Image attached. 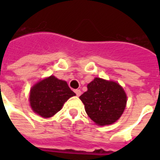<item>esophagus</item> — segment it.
Here are the masks:
<instances>
[{"label":"esophagus","mask_w":160,"mask_h":160,"mask_svg":"<svg viewBox=\"0 0 160 160\" xmlns=\"http://www.w3.org/2000/svg\"><path fill=\"white\" fill-rule=\"evenodd\" d=\"M75 93L76 94L77 96H80V95H81V91H80V90H75Z\"/></svg>","instance_id":"1"}]
</instances>
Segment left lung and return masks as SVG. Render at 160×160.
I'll use <instances>...</instances> for the list:
<instances>
[{
  "mask_svg": "<svg viewBox=\"0 0 160 160\" xmlns=\"http://www.w3.org/2000/svg\"><path fill=\"white\" fill-rule=\"evenodd\" d=\"M80 96L88 116L98 125L111 124L119 119L126 106L127 96L118 83L95 78Z\"/></svg>",
  "mask_w": 160,
  "mask_h": 160,
  "instance_id": "1",
  "label": "left lung"
}]
</instances>
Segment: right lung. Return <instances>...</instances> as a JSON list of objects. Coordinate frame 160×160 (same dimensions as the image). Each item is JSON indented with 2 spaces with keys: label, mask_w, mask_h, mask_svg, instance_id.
<instances>
[{
  "label": "right lung",
  "mask_w": 160,
  "mask_h": 160,
  "mask_svg": "<svg viewBox=\"0 0 160 160\" xmlns=\"http://www.w3.org/2000/svg\"><path fill=\"white\" fill-rule=\"evenodd\" d=\"M75 95L66 81L51 75L32 86L29 99L35 113L43 118H50L62 109L68 99Z\"/></svg>",
  "instance_id": "1"
}]
</instances>
